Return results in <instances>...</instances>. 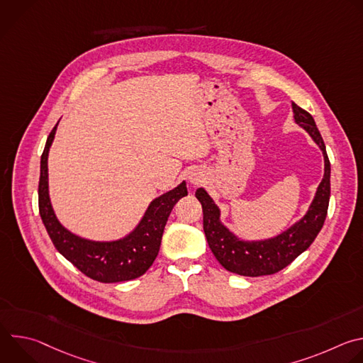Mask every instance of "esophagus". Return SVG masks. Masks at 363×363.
<instances>
[{
  "mask_svg": "<svg viewBox=\"0 0 363 363\" xmlns=\"http://www.w3.org/2000/svg\"><path fill=\"white\" fill-rule=\"evenodd\" d=\"M189 181H191V184H194V185H199V184H201V177H199L198 174H192V175L189 177Z\"/></svg>",
  "mask_w": 363,
  "mask_h": 363,
  "instance_id": "obj_1",
  "label": "esophagus"
}]
</instances>
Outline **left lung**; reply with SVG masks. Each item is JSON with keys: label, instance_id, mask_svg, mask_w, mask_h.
Returning a JSON list of instances; mask_svg holds the SVG:
<instances>
[{"label": "left lung", "instance_id": "1", "mask_svg": "<svg viewBox=\"0 0 363 363\" xmlns=\"http://www.w3.org/2000/svg\"><path fill=\"white\" fill-rule=\"evenodd\" d=\"M291 108L296 122L315 139L325 157V177L310 205V210L300 223L273 240L244 242L237 240L220 223V211L206 192L202 188L195 192V196L202 205L206 241L218 263L231 273L248 277L279 273L310 247L325 224L330 198V162L326 146L312 115L298 108L296 103H291Z\"/></svg>", "mask_w": 363, "mask_h": 363}]
</instances>
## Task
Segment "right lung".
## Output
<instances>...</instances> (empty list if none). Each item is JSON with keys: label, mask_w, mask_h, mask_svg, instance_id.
I'll return each instance as SVG.
<instances>
[{"label": "right lung", "mask_w": 363, "mask_h": 363, "mask_svg": "<svg viewBox=\"0 0 363 363\" xmlns=\"http://www.w3.org/2000/svg\"><path fill=\"white\" fill-rule=\"evenodd\" d=\"M56 128L57 125L47 138L38 181V211L51 241L73 266L96 281H128L145 274L160 252L164 228L174 205L188 195L185 182L155 199L138 228L126 238L113 242H94L79 238L59 224L48 199L47 157Z\"/></svg>", "instance_id": "1"}]
</instances>
